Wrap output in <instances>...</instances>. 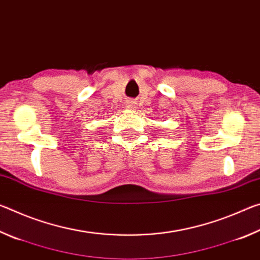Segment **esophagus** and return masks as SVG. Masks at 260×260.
Masks as SVG:
<instances>
[{
    "mask_svg": "<svg viewBox=\"0 0 260 260\" xmlns=\"http://www.w3.org/2000/svg\"><path fill=\"white\" fill-rule=\"evenodd\" d=\"M126 108L131 109V110H134L136 108V102H135V101H127Z\"/></svg>",
    "mask_w": 260,
    "mask_h": 260,
    "instance_id": "obj_1",
    "label": "esophagus"
}]
</instances>
